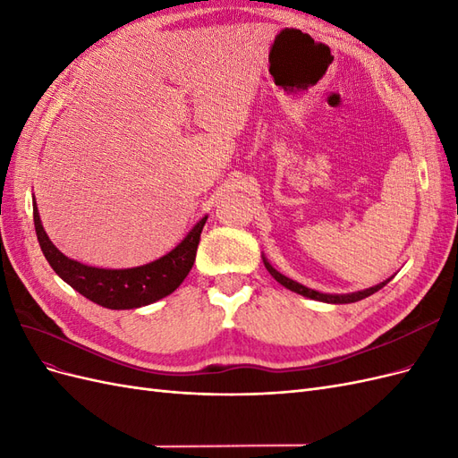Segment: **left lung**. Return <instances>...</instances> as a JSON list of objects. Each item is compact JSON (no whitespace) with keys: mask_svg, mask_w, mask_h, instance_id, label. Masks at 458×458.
<instances>
[{"mask_svg":"<svg viewBox=\"0 0 458 458\" xmlns=\"http://www.w3.org/2000/svg\"><path fill=\"white\" fill-rule=\"evenodd\" d=\"M263 263H266L267 271L275 276L276 283H281L283 286H286L288 290H293V293H296V294H301V296L317 300V301H325V303H352V301H359V300H363V298H367V296H370L374 293H378L382 286H386L387 283H390V279H387V281H384V283H380L377 286H370L367 290H359V293H352V294H323V293H317V290H313V288H308V286H303V284H300V283H296L293 279H288V276H284L283 273L276 271L266 258H263Z\"/></svg>","mask_w":458,"mask_h":458,"instance_id":"1","label":"left lung"}]
</instances>
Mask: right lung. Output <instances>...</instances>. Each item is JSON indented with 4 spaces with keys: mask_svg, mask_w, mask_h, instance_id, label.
<instances>
[{
    "mask_svg": "<svg viewBox=\"0 0 458 458\" xmlns=\"http://www.w3.org/2000/svg\"><path fill=\"white\" fill-rule=\"evenodd\" d=\"M206 219L208 216H204L189 231L187 237L172 252L162 256L160 259L131 269H101L84 266V263L66 258L61 250H57V246L49 241L44 225H41L34 200V227L38 242L53 271L66 284L78 290L81 296L108 310L141 308L172 294L185 281L192 263H195L200 233Z\"/></svg>",
    "mask_w": 458,
    "mask_h": 458,
    "instance_id": "add662e5",
    "label": "right lung"
}]
</instances>
